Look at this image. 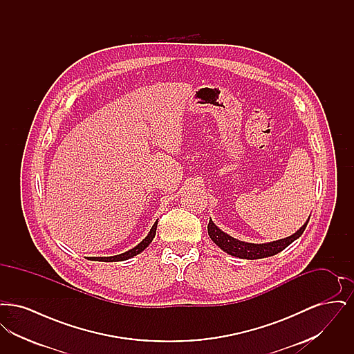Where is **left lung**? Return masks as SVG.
<instances>
[{
  "label": "left lung",
  "mask_w": 354,
  "mask_h": 354,
  "mask_svg": "<svg viewBox=\"0 0 354 354\" xmlns=\"http://www.w3.org/2000/svg\"><path fill=\"white\" fill-rule=\"evenodd\" d=\"M308 221H309V219L306 220V223L304 224L303 227L297 232H295L293 235L288 236L286 239L276 240V241L263 243V244L245 243V241H240L237 239H234L232 236L224 234L219 227L215 225V223L211 219H209L207 230H208V235L211 237V240L218 247H220L224 252L236 256V257H240V259L254 260V259H263V257L273 256V254L281 252L283 250H286L289 244H292L296 239H299L300 236L303 235Z\"/></svg>",
  "instance_id": "1"
}]
</instances>
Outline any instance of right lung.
I'll return each mask as SVG.
<instances>
[{
  "instance_id": "1",
  "label": "right lung",
  "mask_w": 354,
  "mask_h": 354,
  "mask_svg": "<svg viewBox=\"0 0 354 354\" xmlns=\"http://www.w3.org/2000/svg\"><path fill=\"white\" fill-rule=\"evenodd\" d=\"M156 225H158V221H155V224L152 225L149 235L146 236V237H145L136 247H134L133 250H130V251H127V252L120 253V254H115V256H109V257H90L88 260H97V261H107V263H111V261H123V260H127V259L134 257L138 253L145 251V250L150 245L152 239L155 237V234H156Z\"/></svg>"
}]
</instances>
